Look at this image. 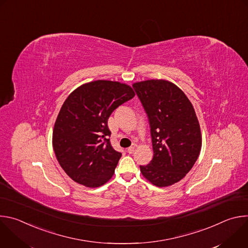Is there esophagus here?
I'll return each instance as SVG.
<instances>
[{
    "label": "esophagus",
    "instance_id": "esophagus-1",
    "mask_svg": "<svg viewBox=\"0 0 248 248\" xmlns=\"http://www.w3.org/2000/svg\"><path fill=\"white\" fill-rule=\"evenodd\" d=\"M127 153H129V154H132L134 151H135V147L134 146H131V147H128L127 148Z\"/></svg>",
    "mask_w": 248,
    "mask_h": 248
}]
</instances>
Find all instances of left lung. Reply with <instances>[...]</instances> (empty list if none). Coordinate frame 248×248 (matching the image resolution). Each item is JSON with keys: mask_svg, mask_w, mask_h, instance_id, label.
<instances>
[{"mask_svg": "<svg viewBox=\"0 0 248 248\" xmlns=\"http://www.w3.org/2000/svg\"><path fill=\"white\" fill-rule=\"evenodd\" d=\"M147 114L153 159L140 171L152 185L164 187L184 179L195 164L202 144L200 125L186 95L173 83L151 79L133 83Z\"/></svg>", "mask_w": 248, "mask_h": 248, "instance_id": "8db88e82", "label": "left lung"}]
</instances>
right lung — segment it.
<instances>
[{
    "instance_id": "obj_1",
    "label": "right lung",
    "mask_w": 248,
    "mask_h": 248,
    "mask_svg": "<svg viewBox=\"0 0 248 248\" xmlns=\"http://www.w3.org/2000/svg\"><path fill=\"white\" fill-rule=\"evenodd\" d=\"M124 83L96 80L70 93L53 130V148L65 173L87 187L105 185L113 176L122 153L110 142L108 119L134 97Z\"/></svg>"
}]
</instances>
